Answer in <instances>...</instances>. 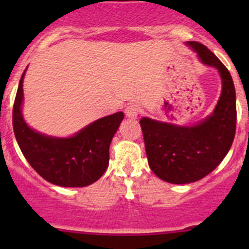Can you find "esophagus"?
Returning a JSON list of instances; mask_svg holds the SVG:
<instances>
[{
    "instance_id": "1",
    "label": "esophagus",
    "mask_w": 249,
    "mask_h": 249,
    "mask_svg": "<svg viewBox=\"0 0 249 249\" xmlns=\"http://www.w3.org/2000/svg\"><path fill=\"white\" fill-rule=\"evenodd\" d=\"M140 106L136 104H130L129 106L125 108V115L127 118H131V119H136L140 114Z\"/></svg>"
}]
</instances>
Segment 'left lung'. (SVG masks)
Masks as SVG:
<instances>
[{
	"instance_id": "8db88e82",
	"label": "left lung",
	"mask_w": 249,
	"mask_h": 249,
	"mask_svg": "<svg viewBox=\"0 0 249 249\" xmlns=\"http://www.w3.org/2000/svg\"><path fill=\"white\" fill-rule=\"evenodd\" d=\"M206 66L222 79V94L208 117L190 126L142 118L140 120L150 170L165 182L187 184L200 180L222 162L236 131V94L230 72L199 42H187Z\"/></svg>"
}]
</instances>
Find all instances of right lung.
<instances>
[{"instance_id": "1", "label": "right lung", "mask_w": 249, "mask_h": 249, "mask_svg": "<svg viewBox=\"0 0 249 249\" xmlns=\"http://www.w3.org/2000/svg\"><path fill=\"white\" fill-rule=\"evenodd\" d=\"M24 71L13 107L14 135L22 154L42 178L60 187H87L108 167L109 144L124 113L97 119L70 137H55L36 131L22 117Z\"/></svg>"}]
</instances>
